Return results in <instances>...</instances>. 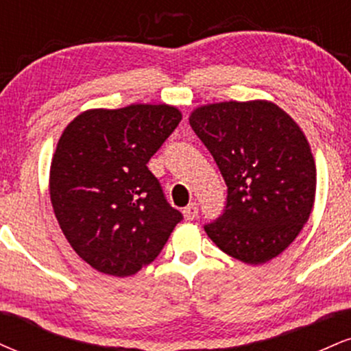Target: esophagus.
Wrapping results in <instances>:
<instances>
[{
	"mask_svg": "<svg viewBox=\"0 0 351 351\" xmlns=\"http://www.w3.org/2000/svg\"><path fill=\"white\" fill-rule=\"evenodd\" d=\"M183 216H184V219H188V221L195 219V217L198 216V204L189 203L188 206L183 209Z\"/></svg>",
	"mask_w": 351,
	"mask_h": 351,
	"instance_id": "obj_1",
	"label": "esophagus"
}]
</instances>
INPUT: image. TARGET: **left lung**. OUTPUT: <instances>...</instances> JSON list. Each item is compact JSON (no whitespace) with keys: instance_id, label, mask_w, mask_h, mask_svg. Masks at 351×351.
I'll use <instances>...</instances> for the list:
<instances>
[{"instance_id":"obj_1","label":"left lung","mask_w":351,"mask_h":351,"mask_svg":"<svg viewBox=\"0 0 351 351\" xmlns=\"http://www.w3.org/2000/svg\"><path fill=\"white\" fill-rule=\"evenodd\" d=\"M189 125L228 186L224 213L204 226L206 234L244 264L279 256L299 236L315 201V160L304 132L267 100L201 106Z\"/></svg>"}]
</instances>
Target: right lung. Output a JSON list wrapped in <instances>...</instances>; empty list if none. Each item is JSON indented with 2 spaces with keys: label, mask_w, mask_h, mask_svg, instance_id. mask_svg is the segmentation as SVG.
Here are the masks:
<instances>
[{
  "label": "right lung",
  "mask_w": 351,
  "mask_h": 351,
  "mask_svg": "<svg viewBox=\"0 0 351 351\" xmlns=\"http://www.w3.org/2000/svg\"><path fill=\"white\" fill-rule=\"evenodd\" d=\"M180 122L176 107L134 104L86 110L64 128L51 163V203L72 249L99 272L134 276L183 219L147 167Z\"/></svg>",
  "instance_id": "right-lung-1"
}]
</instances>
